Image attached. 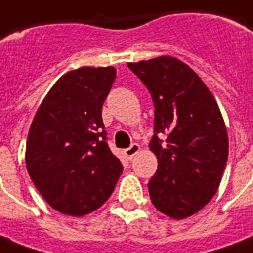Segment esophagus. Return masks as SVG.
<instances>
[{"mask_svg": "<svg viewBox=\"0 0 253 253\" xmlns=\"http://www.w3.org/2000/svg\"><path fill=\"white\" fill-rule=\"evenodd\" d=\"M139 150H140V146L137 143H132L130 144V147H128V149L124 150V154L128 157V158H132V157L135 156V154H137L139 153Z\"/></svg>", "mask_w": 253, "mask_h": 253, "instance_id": "esophagus-1", "label": "esophagus"}]
</instances>
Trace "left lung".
I'll return each mask as SVG.
<instances>
[{
	"instance_id": "obj_1",
	"label": "left lung",
	"mask_w": 253,
	"mask_h": 253,
	"mask_svg": "<svg viewBox=\"0 0 253 253\" xmlns=\"http://www.w3.org/2000/svg\"><path fill=\"white\" fill-rule=\"evenodd\" d=\"M154 103L150 150L158 168L149 182L151 203L164 215L184 219L216 193L229 156L224 121L203 80L179 59L128 63ZM166 135L164 141L159 137Z\"/></svg>"
}]
</instances>
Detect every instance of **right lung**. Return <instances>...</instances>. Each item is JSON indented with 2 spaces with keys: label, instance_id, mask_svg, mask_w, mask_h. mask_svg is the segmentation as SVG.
Instances as JSON below:
<instances>
[{
  "label": "right lung",
  "instance_id": "obj_1",
  "mask_svg": "<svg viewBox=\"0 0 253 253\" xmlns=\"http://www.w3.org/2000/svg\"><path fill=\"white\" fill-rule=\"evenodd\" d=\"M114 80V67L66 73L31 123L26 146L29 175L43 200L64 215L84 216L100 208L123 172L102 120Z\"/></svg>",
  "mask_w": 253,
  "mask_h": 253
}]
</instances>
